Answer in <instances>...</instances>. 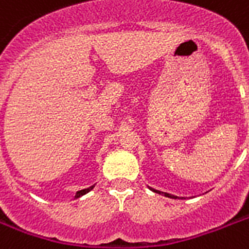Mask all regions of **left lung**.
I'll return each instance as SVG.
<instances>
[{
	"instance_id": "left-lung-1",
	"label": "left lung",
	"mask_w": 249,
	"mask_h": 249,
	"mask_svg": "<svg viewBox=\"0 0 249 249\" xmlns=\"http://www.w3.org/2000/svg\"><path fill=\"white\" fill-rule=\"evenodd\" d=\"M150 191H153V192L155 193H159V195H162V196L164 197H168V198H179L178 196H175V195H171V193H166V192H162V191H158V189H154V188L149 187ZM180 198H185V197H180Z\"/></svg>"
}]
</instances>
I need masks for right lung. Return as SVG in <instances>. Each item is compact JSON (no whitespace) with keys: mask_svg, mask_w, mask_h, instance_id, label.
<instances>
[{"mask_svg":"<svg viewBox=\"0 0 249 249\" xmlns=\"http://www.w3.org/2000/svg\"><path fill=\"white\" fill-rule=\"evenodd\" d=\"M94 187H95V184H94V185H91V187H89V188H85V189L77 191V192H75V195H74V200H75V198H78V197L83 196V195H86V193H89Z\"/></svg>","mask_w":249,"mask_h":249,"instance_id":"right-lung-1","label":"right lung"}]
</instances>
